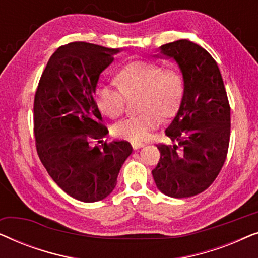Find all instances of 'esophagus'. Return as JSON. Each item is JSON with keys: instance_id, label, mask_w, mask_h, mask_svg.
I'll return each mask as SVG.
<instances>
[{"instance_id": "34e87169", "label": "esophagus", "mask_w": 258, "mask_h": 258, "mask_svg": "<svg viewBox=\"0 0 258 258\" xmlns=\"http://www.w3.org/2000/svg\"><path fill=\"white\" fill-rule=\"evenodd\" d=\"M144 143L142 142H132V147L134 148V149H139V148L143 147Z\"/></svg>"}]
</instances>
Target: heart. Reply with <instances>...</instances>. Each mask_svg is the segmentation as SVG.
<instances>
[{
	"label": "heart",
	"instance_id": "heart-1",
	"mask_svg": "<svg viewBox=\"0 0 258 258\" xmlns=\"http://www.w3.org/2000/svg\"><path fill=\"white\" fill-rule=\"evenodd\" d=\"M114 86L97 90L98 108L108 117L121 118L126 110V97L141 94L139 114L116 126V133L133 142H142L161 121H171L178 115L185 98L186 83L178 69H164L156 63L134 61L114 74Z\"/></svg>",
	"mask_w": 258,
	"mask_h": 258
}]
</instances>
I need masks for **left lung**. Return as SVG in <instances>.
Segmentation results:
<instances>
[{
  "instance_id": "left-lung-1",
  "label": "left lung",
  "mask_w": 258,
  "mask_h": 258,
  "mask_svg": "<svg viewBox=\"0 0 258 258\" xmlns=\"http://www.w3.org/2000/svg\"><path fill=\"white\" fill-rule=\"evenodd\" d=\"M185 77L183 105L165 135L171 144H157L160 161L153 176L157 188L175 199L209 188L220 174L230 141V104L218 66L209 52L188 40L161 47Z\"/></svg>"
}]
</instances>
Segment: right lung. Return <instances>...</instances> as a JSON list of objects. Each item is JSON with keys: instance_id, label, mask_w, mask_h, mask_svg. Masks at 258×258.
Here are the masks:
<instances>
[{"instance_id": "right-lung-1", "label": "right lung", "mask_w": 258, "mask_h": 258, "mask_svg": "<svg viewBox=\"0 0 258 258\" xmlns=\"http://www.w3.org/2000/svg\"><path fill=\"white\" fill-rule=\"evenodd\" d=\"M117 49L87 42L62 45L49 58L34 98L37 155L54 182L82 202H97L114 190L132 154L128 141L108 134L94 98L98 76Z\"/></svg>"}]
</instances>
